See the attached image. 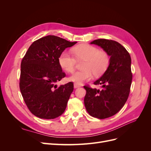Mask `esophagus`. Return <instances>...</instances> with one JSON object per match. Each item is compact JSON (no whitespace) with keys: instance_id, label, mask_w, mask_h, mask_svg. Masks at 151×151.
<instances>
[{"instance_id":"1","label":"esophagus","mask_w":151,"mask_h":151,"mask_svg":"<svg viewBox=\"0 0 151 151\" xmlns=\"http://www.w3.org/2000/svg\"><path fill=\"white\" fill-rule=\"evenodd\" d=\"M81 86L79 85V84H77V83H74V88H79Z\"/></svg>"}]
</instances>
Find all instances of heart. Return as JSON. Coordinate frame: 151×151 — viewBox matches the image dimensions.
I'll return each instance as SVG.
<instances>
[{
	"label": "heart",
	"mask_w": 151,
	"mask_h": 151,
	"mask_svg": "<svg viewBox=\"0 0 151 151\" xmlns=\"http://www.w3.org/2000/svg\"><path fill=\"white\" fill-rule=\"evenodd\" d=\"M74 55L69 52H63L58 58L59 64L63 70L72 73L75 70L76 60H84L82 68L72 74L68 79L76 83L81 84L85 81L90 80L93 77L100 76L106 72L109 64V57L108 53L92 45H80L73 49Z\"/></svg>",
	"instance_id": "obj_1"
}]
</instances>
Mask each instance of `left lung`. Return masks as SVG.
Instances as JSON below:
<instances>
[{
  "label": "left lung",
  "instance_id": "obj_1",
  "mask_svg": "<svg viewBox=\"0 0 151 151\" xmlns=\"http://www.w3.org/2000/svg\"><path fill=\"white\" fill-rule=\"evenodd\" d=\"M101 47L109 56V65L101 78L94 84L102 89L84 86V105L91 116L99 119L111 117L119 111L129 98L132 81L131 57L121 44L106 39L95 40L91 43Z\"/></svg>",
  "mask_w": 151,
  "mask_h": 151
}]
</instances>
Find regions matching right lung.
I'll use <instances>...</instances> for the list:
<instances>
[{"label": "right lung", "mask_w": 151, "mask_h": 151, "mask_svg": "<svg viewBox=\"0 0 151 151\" xmlns=\"http://www.w3.org/2000/svg\"><path fill=\"white\" fill-rule=\"evenodd\" d=\"M76 43L48 35L35 41L22 58L19 88L27 107L36 116L54 119L65 110L74 83L55 84L66 76L58 58Z\"/></svg>", "instance_id": "add662e5"}]
</instances>
